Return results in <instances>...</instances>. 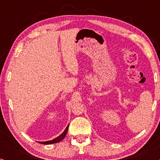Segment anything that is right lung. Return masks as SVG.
Instances as JSON below:
<instances>
[{
  "label": "right lung",
  "instance_id": "obj_1",
  "mask_svg": "<svg viewBox=\"0 0 160 160\" xmlns=\"http://www.w3.org/2000/svg\"><path fill=\"white\" fill-rule=\"evenodd\" d=\"M68 127L69 125H68V127L65 129L64 132H63L62 134H61L60 136L56 138H54L53 140H52V141H44V142H39L40 143H42V144H52V143H58V142H60L62 141V140L65 137V135L67 134V132H68Z\"/></svg>",
  "mask_w": 160,
  "mask_h": 160
}]
</instances>
